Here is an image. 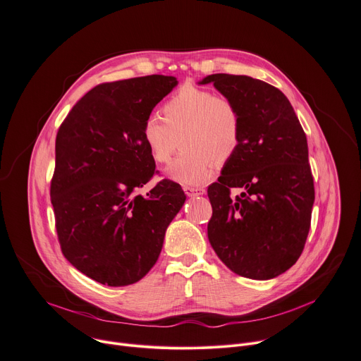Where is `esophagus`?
<instances>
[{"instance_id": "obj_1", "label": "esophagus", "mask_w": 361, "mask_h": 361, "mask_svg": "<svg viewBox=\"0 0 361 361\" xmlns=\"http://www.w3.org/2000/svg\"><path fill=\"white\" fill-rule=\"evenodd\" d=\"M184 192L188 197H194V195H203L206 190L203 187H184Z\"/></svg>"}]
</instances>
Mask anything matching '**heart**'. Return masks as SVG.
Here are the masks:
<instances>
[{
    "label": "heart",
    "instance_id": "1",
    "mask_svg": "<svg viewBox=\"0 0 361 361\" xmlns=\"http://www.w3.org/2000/svg\"><path fill=\"white\" fill-rule=\"evenodd\" d=\"M164 118L149 115L142 138L154 162L166 164L178 147L184 151L170 164L167 176L185 185L210 180L217 162L232 161L243 135L242 116L236 104L209 89L181 86L164 104Z\"/></svg>",
    "mask_w": 361,
    "mask_h": 361
}]
</instances>
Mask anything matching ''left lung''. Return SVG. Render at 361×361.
Here are the masks:
<instances>
[{
  "label": "left lung",
  "instance_id": "1",
  "mask_svg": "<svg viewBox=\"0 0 361 361\" xmlns=\"http://www.w3.org/2000/svg\"><path fill=\"white\" fill-rule=\"evenodd\" d=\"M202 85L232 99L243 135L236 157L209 185L212 247L235 274L272 279L301 256L315 199L307 135L288 97L249 76L216 73ZM232 188L244 191L232 198Z\"/></svg>",
  "mask_w": 361,
  "mask_h": 361
}]
</instances>
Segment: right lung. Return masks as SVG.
I'll return each instance as SVG.
<instances>
[{
	"mask_svg": "<svg viewBox=\"0 0 361 361\" xmlns=\"http://www.w3.org/2000/svg\"><path fill=\"white\" fill-rule=\"evenodd\" d=\"M174 86L176 78L162 75L101 83L57 130L50 183L57 239L64 257L96 282L125 286L144 278L185 202L181 185L167 178L148 197L135 195L158 173L144 122Z\"/></svg>",
	"mask_w": 361,
	"mask_h": 361,
	"instance_id": "obj_1",
	"label": "right lung"
}]
</instances>
